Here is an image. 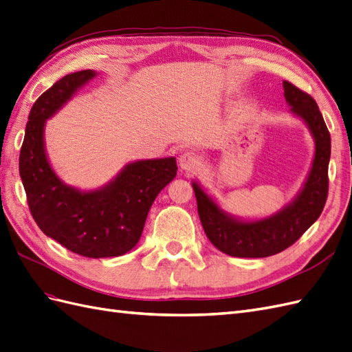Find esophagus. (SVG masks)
<instances>
[{"label":"esophagus","instance_id":"1","mask_svg":"<svg viewBox=\"0 0 352 352\" xmlns=\"http://www.w3.org/2000/svg\"><path fill=\"white\" fill-rule=\"evenodd\" d=\"M178 165L186 173H192L197 166H199V157L192 151H184L182 156L178 157Z\"/></svg>","mask_w":352,"mask_h":352}]
</instances>
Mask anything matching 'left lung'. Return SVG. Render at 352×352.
<instances>
[{
	"label": "left lung",
	"mask_w": 352,
	"mask_h": 352,
	"mask_svg": "<svg viewBox=\"0 0 352 352\" xmlns=\"http://www.w3.org/2000/svg\"><path fill=\"white\" fill-rule=\"evenodd\" d=\"M283 87L290 113L306 124L315 142L309 173L293 199L266 217L242 219L223 210L199 182H192L202 228L211 244L224 254L254 258L281 253L317 221L326 205L331 147L327 126L308 94L288 82H283Z\"/></svg>",
	"instance_id": "8db88e82"
}]
</instances>
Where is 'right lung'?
<instances>
[{
  "label": "right lung",
  "mask_w": 352,
  "mask_h": 352,
  "mask_svg": "<svg viewBox=\"0 0 352 352\" xmlns=\"http://www.w3.org/2000/svg\"><path fill=\"white\" fill-rule=\"evenodd\" d=\"M98 76L83 69L62 77L32 105L19 156V174L35 223L76 254L117 257L138 244L153 202L177 175L175 157L141 159L92 190L62 182L44 141L46 122Z\"/></svg>",
  "instance_id": "add662e5"
}]
</instances>
